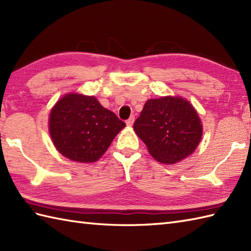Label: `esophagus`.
<instances>
[{
    "instance_id": "esophagus-1",
    "label": "esophagus",
    "mask_w": 251,
    "mask_h": 251,
    "mask_svg": "<svg viewBox=\"0 0 251 251\" xmlns=\"http://www.w3.org/2000/svg\"><path fill=\"white\" fill-rule=\"evenodd\" d=\"M134 122H135V116H130L129 119L126 121V124H127V126H131L132 124H134Z\"/></svg>"
}]
</instances>
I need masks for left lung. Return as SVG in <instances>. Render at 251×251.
<instances>
[{
	"mask_svg": "<svg viewBox=\"0 0 251 251\" xmlns=\"http://www.w3.org/2000/svg\"><path fill=\"white\" fill-rule=\"evenodd\" d=\"M137 136L157 162L176 164L195 151L202 125L194 106L181 97L149 99L135 121Z\"/></svg>",
	"mask_w": 251,
	"mask_h": 251,
	"instance_id": "left-lung-1",
	"label": "left lung"
}]
</instances>
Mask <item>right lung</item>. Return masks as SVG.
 <instances>
[{"instance_id":"add662e5","label":"right lung","mask_w":251,"mask_h":251,"mask_svg":"<svg viewBox=\"0 0 251 251\" xmlns=\"http://www.w3.org/2000/svg\"><path fill=\"white\" fill-rule=\"evenodd\" d=\"M50 134L60 154L74 162L94 163L126 124L94 96L67 94L50 113Z\"/></svg>"}]
</instances>
